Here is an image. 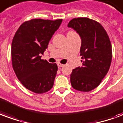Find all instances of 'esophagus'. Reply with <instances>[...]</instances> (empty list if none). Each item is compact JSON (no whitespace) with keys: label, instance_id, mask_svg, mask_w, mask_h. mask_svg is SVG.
<instances>
[{"label":"esophagus","instance_id":"obj_1","mask_svg":"<svg viewBox=\"0 0 123 123\" xmlns=\"http://www.w3.org/2000/svg\"><path fill=\"white\" fill-rule=\"evenodd\" d=\"M57 65H58V67H59V68H61V67H62V66H64V64H60V63H59V64H57Z\"/></svg>","mask_w":123,"mask_h":123}]
</instances>
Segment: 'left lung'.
I'll use <instances>...</instances> for the list:
<instances>
[{"label": "left lung", "mask_w": 123, "mask_h": 123, "mask_svg": "<svg viewBox=\"0 0 123 123\" xmlns=\"http://www.w3.org/2000/svg\"><path fill=\"white\" fill-rule=\"evenodd\" d=\"M68 27L74 29L81 39L83 66L72 70L71 85L77 91H91L98 86L110 69L112 49L109 36L100 23L89 18H74Z\"/></svg>", "instance_id": "1"}]
</instances>
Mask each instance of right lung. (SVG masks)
<instances>
[{"label":"right lung","mask_w":123,"mask_h":123,"mask_svg":"<svg viewBox=\"0 0 123 123\" xmlns=\"http://www.w3.org/2000/svg\"><path fill=\"white\" fill-rule=\"evenodd\" d=\"M55 21L33 19L21 25L13 37L11 55L15 75L26 89L37 94L53 86L58 67L41 59L49 42L61 24Z\"/></svg>","instance_id":"obj_1"}]
</instances>
